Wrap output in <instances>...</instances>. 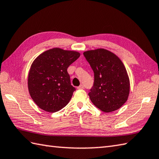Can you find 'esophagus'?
I'll return each mask as SVG.
<instances>
[{"label":"esophagus","instance_id":"1","mask_svg":"<svg viewBox=\"0 0 159 159\" xmlns=\"http://www.w3.org/2000/svg\"><path fill=\"white\" fill-rule=\"evenodd\" d=\"M78 89H84V85H80V86L78 87Z\"/></svg>","mask_w":159,"mask_h":159}]
</instances>
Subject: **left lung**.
Segmentation results:
<instances>
[{
  "mask_svg": "<svg viewBox=\"0 0 159 159\" xmlns=\"http://www.w3.org/2000/svg\"><path fill=\"white\" fill-rule=\"evenodd\" d=\"M83 55L94 73L93 85L88 93L97 108L106 113L119 109L128 100L130 81L119 57L99 48L84 52Z\"/></svg>",
  "mask_w": 159,
  "mask_h": 159,
  "instance_id": "left-lung-1",
  "label": "left lung"
}]
</instances>
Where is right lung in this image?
Here are the masks:
<instances>
[{"instance_id":"1","label":"right lung","mask_w":159,"mask_h":159,"mask_svg":"<svg viewBox=\"0 0 159 159\" xmlns=\"http://www.w3.org/2000/svg\"><path fill=\"white\" fill-rule=\"evenodd\" d=\"M80 53L59 48L50 49L33 62L28 76L29 93L40 109L55 113L65 107L76 90L67 69Z\"/></svg>"}]
</instances>
